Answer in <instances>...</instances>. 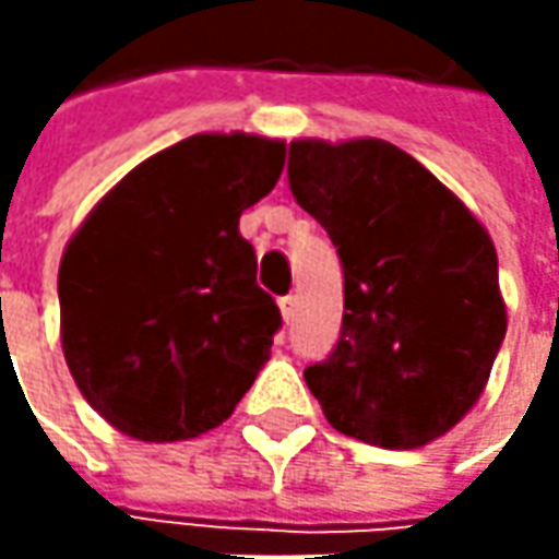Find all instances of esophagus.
<instances>
[{
  "label": "esophagus",
  "instance_id": "1",
  "mask_svg": "<svg viewBox=\"0 0 559 559\" xmlns=\"http://www.w3.org/2000/svg\"><path fill=\"white\" fill-rule=\"evenodd\" d=\"M280 311H283V320L292 323V320H295V311H298V298H295V295H283V298H280Z\"/></svg>",
  "mask_w": 559,
  "mask_h": 559
}]
</instances>
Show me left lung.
I'll list each match as a JSON object with an SVG mask.
<instances>
[{"instance_id":"left-lung-1","label":"left lung","mask_w":559,"mask_h":559,"mask_svg":"<svg viewBox=\"0 0 559 559\" xmlns=\"http://www.w3.org/2000/svg\"><path fill=\"white\" fill-rule=\"evenodd\" d=\"M286 174L345 276L338 342L305 370L308 389L352 439H439L483 395L507 333L488 233L392 142L298 140Z\"/></svg>"}]
</instances>
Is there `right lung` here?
<instances>
[{"label":"right lung","mask_w":559,"mask_h":559,"mask_svg":"<svg viewBox=\"0 0 559 559\" xmlns=\"http://www.w3.org/2000/svg\"><path fill=\"white\" fill-rule=\"evenodd\" d=\"M286 145L199 133L133 167L68 242L61 348L76 389L142 441L221 426L283 317L258 286L242 211L276 186Z\"/></svg>","instance_id":"right-lung-1"}]
</instances>
